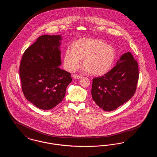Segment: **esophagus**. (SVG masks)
<instances>
[{
  "label": "esophagus",
  "mask_w": 157,
  "mask_h": 157,
  "mask_svg": "<svg viewBox=\"0 0 157 157\" xmlns=\"http://www.w3.org/2000/svg\"><path fill=\"white\" fill-rule=\"evenodd\" d=\"M73 78L74 79H81L82 78L81 76H79V75H73Z\"/></svg>",
  "instance_id": "obj_1"
}]
</instances>
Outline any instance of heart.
Returning a JSON list of instances; mask_svg holds the SVG:
<instances>
[{"label": "heart", "instance_id": "1", "mask_svg": "<svg viewBox=\"0 0 157 157\" xmlns=\"http://www.w3.org/2000/svg\"><path fill=\"white\" fill-rule=\"evenodd\" d=\"M82 61L85 72L93 76L106 74L116 59L115 49L97 38L84 37L75 40L63 55V64L69 72L76 70Z\"/></svg>", "mask_w": 157, "mask_h": 157}]
</instances>
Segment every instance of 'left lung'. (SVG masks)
<instances>
[{"mask_svg": "<svg viewBox=\"0 0 157 157\" xmlns=\"http://www.w3.org/2000/svg\"><path fill=\"white\" fill-rule=\"evenodd\" d=\"M138 78L137 62L131 53H125L111 71L93 79L92 99L105 111L115 110L134 96Z\"/></svg>", "mask_w": 157, "mask_h": 157, "instance_id": "1", "label": "left lung"}]
</instances>
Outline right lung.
<instances>
[{
	"label": "right lung",
	"instance_id": "right-lung-1",
	"mask_svg": "<svg viewBox=\"0 0 157 157\" xmlns=\"http://www.w3.org/2000/svg\"><path fill=\"white\" fill-rule=\"evenodd\" d=\"M61 35L38 37L23 55L19 75L25 98L36 107L49 110L61 102L71 74L61 69Z\"/></svg>",
	"mask_w": 157,
	"mask_h": 157
}]
</instances>
